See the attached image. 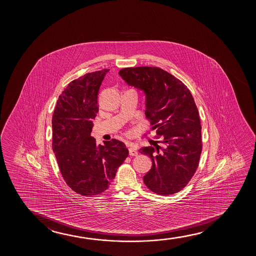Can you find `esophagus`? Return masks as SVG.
<instances>
[{"label": "esophagus", "instance_id": "esophagus-1", "mask_svg": "<svg viewBox=\"0 0 256 256\" xmlns=\"http://www.w3.org/2000/svg\"><path fill=\"white\" fill-rule=\"evenodd\" d=\"M128 151H130V156H136L137 148L136 147V145L130 144V145H128Z\"/></svg>", "mask_w": 256, "mask_h": 256}]
</instances>
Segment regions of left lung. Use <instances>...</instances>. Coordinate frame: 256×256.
I'll use <instances>...</instances> for the list:
<instances>
[{
    "mask_svg": "<svg viewBox=\"0 0 256 256\" xmlns=\"http://www.w3.org/2000/svg\"><path fill=\"white\" fill-rule=\"evenodd\" d=\"M119 75L144 92L145 114L160 139L153 140L156 148L139 150L152 161L144 176L145 186L159 195L178 192L196 172L202 150L200 114L192 95L184 83L158 67L124 68Z\"/></svg>",
    "mask_w": 256,
    "mask_h": 256,
    "instance_id": "1",
    "label": "left lung"
}]
</instances>
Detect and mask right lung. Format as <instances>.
I'll return each instance as SVG.
<instances>
[{
	"instance_id": "obj_1",
	"label": "right lung",
	"mask_w": 256,
	"mask_h": 256,
	"mask_svg": "<svg viewBox=\"0 0 256 256\" xmlns=\"http://www.w3.org/2000/svg\"><path fill=\"white\" fill-rule=\"evenodd\" d=\"M108 69L72 81L58 97L52 116V150L70 189L83 196L108 188L128 156L126 145L112 139L96 144L91 136L98 112V92Z\"/></svg>"
}]
</instances>
